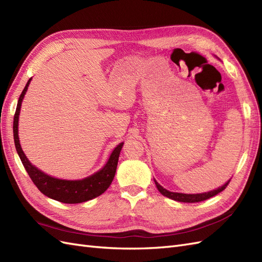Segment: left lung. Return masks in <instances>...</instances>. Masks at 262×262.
I'll return each instance as SVG.
<instances>
[{
    "label": "left lung",
    "instance_id": "1",
    "mask_svg": "<svg viewBox=\"0 0 262 262\" xmlns=\"http://www.w3.org/2000/svg\"><path fill=\"white\" fill-rule=\"evenodd\" d=\"M229 180H231V179H229ZM229 180L226 181L224 185H222L221 187H219L216 189L211 190V191H208V192H202V193L172 192V191H169V190H167V189H165L164 187H162L155 179H154V182H155V185H156V187L158 189V191H160L164 196H167V198H169V199L178 201V202L194 203V202H200V201H204V200H207V199H210L211 196H214V195H216L217 193L222 192L227 187Z\"/></svg>",
    "mask_w": 262,
    "mask_h": 262
}]
</instances>
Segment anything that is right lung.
Segmentation results:
<instances>
[{
  "label": "right lung",
  "mask_w": 262,
  "mask_h": 262,
  "mask_svg": "<svg viewBox=\"0 0 262 262\" xmlns=\"http://www.w3.org/2000/svg\"><path fill=\"white\" fill-rule=\"evenodd\" d=\"M31 78H29L25 89L21 92L20 96L17 101L16 112L14 116V122H13V133H14V143L16 147L17 154L20 158V161L25 167L26 171L28 172L29 177L33 180L36 187L40 190V191L47 195L50 199L60 201L62 203H82L89 200L94 199L100 194L104 193L106 190L112 185L114 180L115 173L117 170V165L119 155H120L121 148L123 145V142L119 143L110 154L107 163L102 168L98 171L94 172L93 175L85 177L82 179H60L52 177L45 171L37 168L35 165L31 164L27 156L24 153V150L20 146L19 136H18V120H19V114L21 108V102L25 94L28 90V86L30 84Z\"/></svg>",
  "instance_id": "1"
}]
</instances>
